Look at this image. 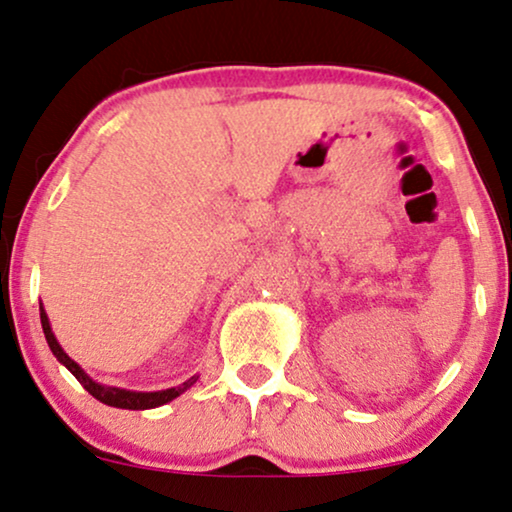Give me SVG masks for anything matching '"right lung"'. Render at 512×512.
<instances>
[{"instance_id": "right-lung-1", "label": "right lung", "mask_w": 512, "mask_h": 512, "mask_svg": "<svg viewBox=\"0 0 512 512\" xmlns=\"http://www.w3.org/2000/svg\"><path fill=\"white\" fill-rule=\"evenodd\" d=\"M40 319H42V331H44V338L49 342V349L54 352V357L61 361L63 366L68 368L70 373L75 375L77 380H80V385L87 390L92 397H96L103 404L108 406H115V409H129V411H144V409H155V406H163L167 401L177 399L181 392L189 390L191 385H196L198 375H193V378L186 380V383H181L177 387H170V390H158V392H134V390H122V387H111V385H101L96 383V380L89 378L87 373H84V368L77 364L68 357L66 352H63V347L58 345L54 331H51V323H49V316L44 312L42 302H40Z\"/></svg>"}]
</instances>
